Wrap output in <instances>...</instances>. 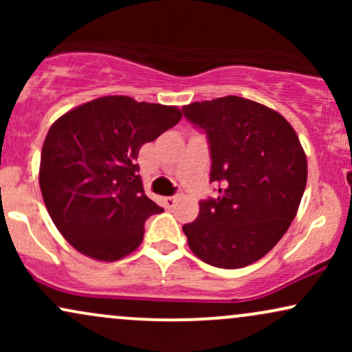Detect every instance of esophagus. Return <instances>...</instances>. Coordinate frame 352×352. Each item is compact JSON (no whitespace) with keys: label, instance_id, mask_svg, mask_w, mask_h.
Returning a JSON list of instances; mask_svg holds the SVG:
<instances>
[{"label":"esophagus","instance_id":"esophagus-1","mask_svg":"<svg viewBox=\"0 0 352 352\" xmlns=\"http://www.w3.org/2000/svg\"><path fill=\"white\" fill-rule=\"evenodd\" d=\"M177 200H179V195H172V197H165L164 201L167 207H173V205L177 204Z\"/></svg>","mask_w":352,"mask_h":352}]
</instances>
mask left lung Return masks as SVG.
Here are the masks:
<instances>
[{"mask_svg": "<svg viewBox=\"0 0 352 352\" xmlns=\"http://www.w3.org/2000/svg\"><path fill=\"white\" fill-rule=\"evenodd\" d=\"M207 134L210 182L218 197L200 201L184 225L188 246L217 268H243L263 258L296 217L308 162L292 124L254 100L227 96L184 106Z\"/></svg>", "mask_w": 352, "mask_h": 352, "instance_id": "8db88e82", "label": "left lung"}]
</instances>
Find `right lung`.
<instances>
[{
  "instance_id": "add662e5",
  "label": "right lung",
  "mask_w": 352,
  "mask_h": 352,
  "mask_svg": "<svg viewBox=\"0 0 352 352\" xmlns=\"http://www.w3.org/2000/svg\"><path fill=\"white\" fill-rule=\"evenodd\" d=\"M180 119L173 106L106 96L51 125L39 187L56 228L78 252L117 261L142 243L145 220L164 208L145 195L137 157Z\"/></svg>"
}]
</instances>
